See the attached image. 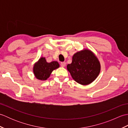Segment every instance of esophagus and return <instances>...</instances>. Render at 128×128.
<instances>
[{
	"label": "esophagus",
	"instance_id": "34e87169",
	"mask_svg": "<svg viewBox=\"0 0 128 128\" xmlns=\"http://www.w3.org/2000/svg\"><path fill=\"white\" fill-rule=\"evenodd\" d=\"M66 66V62H60V66L62 68H64Z\"/></svg>",
	"mask_w": 128,
	"mask_h": 128
}]
</instances>
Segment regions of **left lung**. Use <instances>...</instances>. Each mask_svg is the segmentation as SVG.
Returning <instances> with one entry per match:
<instances>
[{
    "instance_id": "8db88e82",
    "label": "left lung",
    "mask_w": 128,
    "mask_h": 128,
    "mask_svg": "<svg viewBox=\"0 0 128 128\" xmlns=\"http://www.w3.org/2000/svg\"><path fill=\"white\" fill-rule=\"evenodd\" d=\"M67 69L76 82L87 85L93 82L98 76L100 65L94 53L85 49L74 54L72 62L68 64Z\"/></svg>"
}]
</instances>
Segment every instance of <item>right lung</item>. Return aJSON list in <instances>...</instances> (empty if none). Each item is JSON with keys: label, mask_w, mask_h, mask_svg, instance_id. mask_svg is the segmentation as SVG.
I'll list each match as a JSON object with an SVG mask.
<instances>
[{"label": "right lung", "mask_w": 128, "mask_h": 128, "mask_svg": "<svg viewBox=\"0 0 128 128\" xmlns=\"http://www.w3.org/2000/svg\"><path fill=\"white\" fill-rule=\"evenodd\" d=\"M59 67L58 62L53 61L48 62L44 57H41L34 64L33 68L34 74L37 79L46 80L50 76L52 72Z\"/></svg>", "instance_id": "obj_1"}]
</instances>
